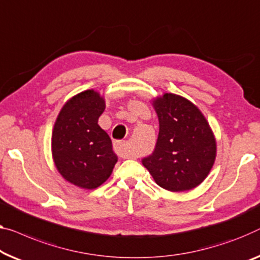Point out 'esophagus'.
Returning <instances> with one entry per match:
<instances>
[{
    "instance_id": "obj_1",
    "label": "esophagus",
    "mask_w": 260,
    "mask_h": 260,
    "mask_svg": "<svg viewBox=\"0 0 260 260\" xmlns=\"http://www.w3.org/2000/svg\"><path fill=\"white\" fill-rule=\"evenodd\" d=\"M114 150L119 156L121 157H131L132 154L127 148V143L125 141H117L114 142Z\"/></svg>"
}]
</instances>
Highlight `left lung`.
<instances>
[{
  "mask_svg": "<svg viewBox=\"0 0 260 260\" xmlns=\"http://www.w3.org/2000/svg\"><path fill=\"white\" fill-rule=\"evenodd\" d=\"M158 118L156 147L142 165L168 191H188L207 179L215 164L217 145L208 120L195 104L175 93L152 99Z\"/></svg>",
  "mask_w": 260,
  "mask_h": 260,
  "instance_id": "obj_1",
  "label": "left lung"
}]
</instances>
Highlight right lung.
I'll return each mask as SVG.
<instances>
[{
	"label": "right lung",
	"instance_id": "obj_1",
	"mask_svg": "<svg viewBox=\"0 0 260 260\" xmlns=\"http://www.w3.org/2000/svg\"><path fill=\"white\" fill-rule=\"evenodd\" d=\"M105 107L98 91H83L64 104L53 125V162L61 177L76 187L98 188L118 162L111 138L98 125Z\"/></svg>",
	"mask_w": 260,
	"mask_h": 260
}]
</instances>
